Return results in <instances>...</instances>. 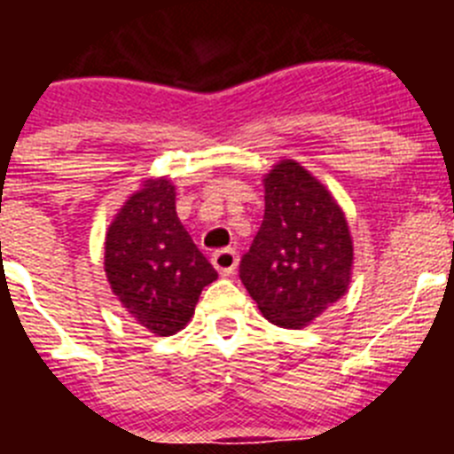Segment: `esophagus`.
<instances>
[{
  "instance_id": "obj_1",
  "label": "esophagus",
  "mask_w": 454,
  "mask_h": 454,
  "mask_svg": "<svg viewBox=\"0 0 454 454\" xmlns=\"http://www.w3.org/2000/svg\"><path fill=\"white\" fill-rule=\"evenodd\" d=\"M211 263H214V268L220 275H231L236 270V266H239V252L234 247H223V250L214 252Z\"/></svg>"
}]
</instances>
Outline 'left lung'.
<instances>
[{
	"label": "left lung",
	"instance_id": "left-lung-1",
	"mask_svg": "<svg viewBox=\"0 0 454 454\" xmlns=\"http://www.w3.org/2000/svg\"><path fill=\"white\" fill-rule=\"evenodd\" d=\"M263 186L266 214L239 275L270 323L298 330L348 291L352 239L330 191L300 163H277Z\"/></svg>",
	"mask_w": 454,
	"mask_h": 454
}]
</instances>
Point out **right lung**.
<instances>
[{
    "mask_svg": "<svg viewBox=\"0 0 454 454\" xmlns=\"http://www.w3.org/2000/svg\"><path fill=\"white\" fill-rule=\"evenodd\" d=\"M104 270L122 307L156 336L192 318L218 272L192 243L175 211V186L156 179L134 192L106 231Z\"/></svg>",
    "mask_w": 454,
    "mask_h": 454,
    "instance_id": "add662e5",
    "label": "right lung"
}]
</instances>
